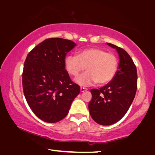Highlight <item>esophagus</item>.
Here are the masks:
<instances>
[{
	"instance_id": "esophagus-1",
	"label": "esophagus",
	"mask_w": 155,
	"mask_h": 155,
	"mask_svg": "<svg viewBox=\"0 0 155 155\" xmlns=\"http://www.w3.org/2000/svg\"><path fill=\"white\" fill-rule=\"evenodd\" d=\"M87 90H88V88H84V87L80 88V91L82 92V93H83V92H84V91H87Z\"/></svg>"
}]
</instances>
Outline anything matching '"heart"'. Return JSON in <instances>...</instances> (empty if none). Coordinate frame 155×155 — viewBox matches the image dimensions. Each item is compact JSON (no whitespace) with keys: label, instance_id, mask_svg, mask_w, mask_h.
I'll list each match as a JSON object with an SVG mask.
<instances>
[{"label":"heart","instance_id":"obj_1","mask_svg":"<svg viewBox=\"0 0 155 155\" xmlns=\"http://www.w3.org/2000/svg\"><path fill=\"white\" fill-rule=\"evenodd\" d=\"M64 63L68 73L73 76L78 75L86 68L87 71L75 79L78 84L83 86L96 82L100 85L109 82L118 69V59L114 54L97 48L81 50L78 56L68 55Z\"/></svg>","mask_w":155,"mask_h":155}]
</instances>
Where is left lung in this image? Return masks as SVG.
Instances as JSON below:
<instances>
[{
	"mask_svg": "<svg viewBox=\"0 0 155 155\" xmlns=\"http://www.w3.org/2000/svg\"><path fill=\"white\" fill-rule=\"evenodd\" d=\"M116 49L119 56L114 77L99 89H91L93 99L88 104L92 118L101 125L117 123L131 106L137 91L136 67L131 56L123 48L107 43Z\"/></svg>",
	"mask_w": 155,
	"mask_h": 155,
	"instance_id": "8db88e82",
	"label": "left lung"
}]
</instances>
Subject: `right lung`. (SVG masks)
Instances as JSON below:
<instances>
[{
  "instance_id": "obj_1",
  "label": "right lung",
  "mask_w": 155,
  "mask_h": 155,
  "mask_svg": "<svg viewBox=\"0 0 155 155\" xmlns=\"http://www.w3.org/2000/svg\"><path fill=\"white\" fill-rule=\"evenodd\" d=\"M76 45L71 40L50 38L27 55L22 73L24 94L35 114L46 123L63 119L80 92L64 63L67 54Z\"/></svg>"
}]
</instances>
